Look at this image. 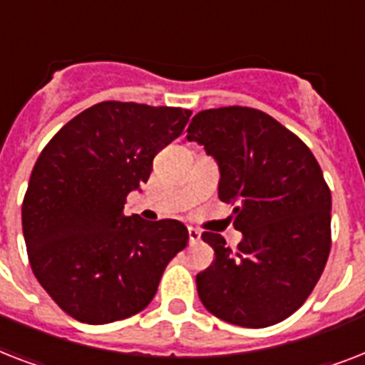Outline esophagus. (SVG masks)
<instances>
[{"label": "esophagus", "instance_id": "obj_1", "mask_svg": "<svg viewBox=\"0 0 365 365\" xmlns=\"http://www.w3.org/2000/svg\"><path fill=\"white\" fill-rule=\"evenodd\" d=\"M187 235H189V242L191 244H197L200 240V231L195 227H189L187 229Z\"/></svg>", "mask_w": 365, "mask_h": 365}]
</instances>
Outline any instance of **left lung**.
<instances>
[{"label":"left lung","mask_w":365,"mask_h":365,"mask_svg":"<svg viewBox=\"0 0 365 365\" xmlns=\"http://www.w3.org/2000/svg\"><path fill=\"white\" fill-rule=\"evenodd\" d=\"M189 142L220 166L217 197L235 205L237 250L222 235L202 240L216 259L197 274V292L214 317L267 328L294 314L317 286L331 248V193L301 138L263 111L242 106L199 111Z\"/></svg>","instance_id":"left-lung-1"}]
</instances>
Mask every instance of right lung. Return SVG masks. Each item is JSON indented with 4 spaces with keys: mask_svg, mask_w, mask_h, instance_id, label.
<instances>
[{
    "mask_svg": "<svg viewBox=\"0 0 365 365\" xmlns=\"http://www.w3.org/2000/svg\"><path fill=\"white\" fill-rule=\"evenodd\" d=\"M189 117L182 108L110 100L43 148L22 200V233L31 271L71 318L110 324L138 314L187 246L182 222L125 216V202Z\"/></svg>",
    "mask_w": 365,
    "mask_h": 365,
    "instance_id": "right-lung-1",
    "label": "right lung"
}]
</instances>
